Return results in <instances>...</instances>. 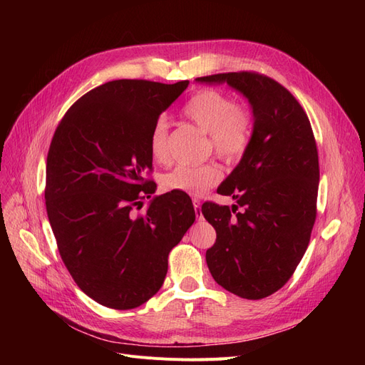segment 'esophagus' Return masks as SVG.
<instances>
[{"label": "esophagus", "instance_id": "1", "mask_svg": "<svg viewBox=\"0 0 365 365\" xmlns=\"http://www.w3.org/2000/svg\"><path fill=\"white\" fill-rule=\"evenodd\" d=\"M193 207H195V212H196V216L201 217V213H200V208H201V201L200 200H193Z\"/></svg>", "mask_w": 365, "mask_h": 365}]
</instances>
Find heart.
<instances>
[{"instance_id": "b5f03b06", "label": "heart", "mask_w": 365, "mask_h": 365, "mask_svg": "<svg viewBox=\"0 0 365 365\" xmlns=\"http://www.w3.org/2000/svg\"><path fill=\"white\" fill-rule=\"evenodd\" d=\"M182 114L207 132L213 150L222 160L236 161L248 150L252 138V114L248 108L236 105L228 94L215 88H204L185 102ZM168 132V120L160 117L150 130V153L158 164H168L170 160ZM220 178L222 170L216 163L181 164L164 175L163 184L169 190L197 196L217 184Z\"/></svg>"}]
</instances>
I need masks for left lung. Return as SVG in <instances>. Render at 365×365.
<instances>
[{"mask_svg": "<svg viewBox=\"0 0 365 365\" xmlns=\"http://www.w3.org/2000/svg\"><path fill=\"white\" fill-rule=\"evenodd\" d=\"M196 82L227 83L252 109L250 148L217 187L237 205L205 202L201 210L216 230L205 252L213 279L235 295L260 300L291 279L315 224L319 168L311 121L297 98L264 74L220 73Z\"/></svg>", "mask_w": 365, "mask_h": 365, "instance_id": "8db88e82", "label": "left lung"}]
</instances>
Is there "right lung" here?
I'll return each instance as SVG.
<instances>
[{
  "mask_svg": "<svg viewBox=\"0 0 365 365\" xmlns=\"http://www.w3.org/2000/svg\"><path fill=\"white\" fill-rule=\"evenodd\" d=\"M189 81L172 85L120 79L83 94L54 132L47 157L46 207L61 257L98 304L126 311L163 286L170 250L195 222L189 195L143 201L157 184L150 130Z\"/></svg>",
  "mask_w": 365,
  "mask_h": 365,
  "instance_id": "obj_1",
  "label": "right lung"
}]
</instances>
